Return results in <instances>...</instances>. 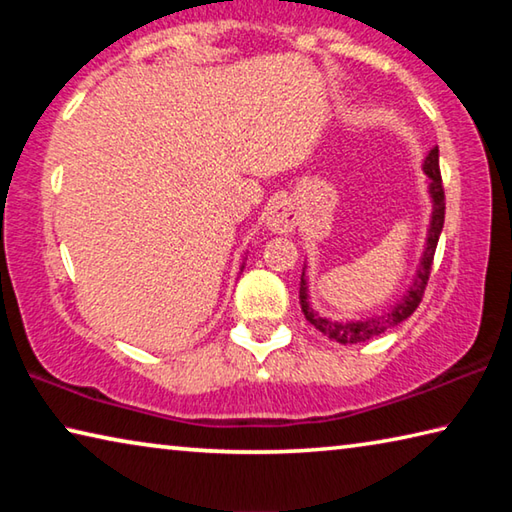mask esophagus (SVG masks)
<instances>
[{
	"label": "esophagus",
	"mask_w": 512,
	"mask_h": 512,
	"mask_svg": "<svg viewBox=\"0 0 512 512\" xmlns=\"http://www.w3.org/2000/svg\"><path fill=\"white\" fill-rule=\"evenodd\" d=\"M296 225V212L289 203H275L266 212V228L271 232H291Z\"/></svg>",
	"instance_id": "34e87169"
}]
</instances>
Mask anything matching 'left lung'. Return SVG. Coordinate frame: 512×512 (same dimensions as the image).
I'll return each instance as SVG.
<instances>
[{"instance_id":"8db88e82","label":"left lung","mask_w":512,"mask_h":512,"mask_svg":"<svg viewBox=\"0 0 512 512\" xmlns=\"http://www.w3.org/2000/svg\"><path fill=\"white\" fill-rule=\"evenodd\" d=\"M422 171L424 176L429 178L427 192L431 201L427 239H424V250L420 255L418 271L413 275V282L409 284V289L404 291V296L397 302H393L386 311H381V314H375V316L348 318V320L318 314L309 296L307 262H305V268H302V275H300V305H302V311H305V318L318 329V332H323L327 339L339 341V343L370 341L375 339V336L384 334L386 329L400 325L402 320L409 318L413 311L418 309L424 287H427V280H429L433 253H436L440 232H443V223H445V192H443V180H440V167H438V146H433L427 158L422 160Z\"/></svg>"}]
</instances>
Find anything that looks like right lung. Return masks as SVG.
Here are the masks:
<instances>
[{"mask_svg":"<svg viewBox=\"0 0 512 512\" xmlns=\"http://www.w3.org/2000/svg\"><path fill=\"white\" fill-rule=\"evenodd\" d=\"M246 264V262H244ZM244 264H241V271H244Z\"/></svg>","mask_w":512,"mask_h":512,"instance_id":"obj_1","label":"right lung"}]
</instances>
